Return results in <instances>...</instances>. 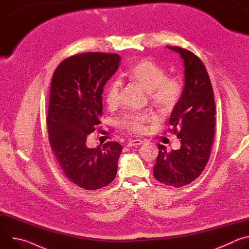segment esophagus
I'll return each instance as SVG.
<instances>
[{
    "mask_svg": "<svg viewBox=\"0 0 249 249\" xmlns=\"http://www.w3.org/2000/svg\"><path fill=\"white\" fill-rule=\"evenodd\" d=\"M142 144H144V141L143 140H140V139H136V140H132L130 141L129 143L127 144L128 147H137L140 146Z\"/></svg>",
    "mask_w": 249,
    "mask_h": 249,
    "instance_id": "obj_1",
    "label": "esophagus"
}]
</instances>
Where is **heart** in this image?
I'll use <instances>...</instances> for the list:
<instances>
[{
  "label": "heart",
  "mask_w": 249,
  "mask_h": 249,
  "mask_svg": "<svg viewBox=\"0 0 249 249\" xmlns=\"http://www.w3.org/2000/svg\"><path fill=\"white\" fill-rule=\"evenodd\" d=\"M166 71L156 62L144 59L132 65L126 72V77L145 88L150 99L163 110H171L178 103L182 94V84L176 78L166 77ZM120 94V82L113 81L106 90L105 98L109 105L117 104ZM150 113L126 115L121 124L130 131L142 133L146 124L155 120Z\"/></svg>",
  "instance_id": "heart-1"
}]
</instances>
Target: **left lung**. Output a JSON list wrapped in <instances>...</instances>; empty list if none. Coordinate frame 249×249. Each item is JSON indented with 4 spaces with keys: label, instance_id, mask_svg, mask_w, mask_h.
<instances>
[{
    "label": "left lung",
    "instance_id": "obj_1",
    "mask_svg": "<svg viewBox=\"0 0 249 249\" xmlns=\"http://www.w3.org/2000/svg\"><path fill=\"white\" fill-rule=\"evenodd\" d=\"M166 47L178 53L184 65L182 94L169 117V125L181 146L168 153L165 146L158 144L154 175L165 185L181 187L195 180L209 160L215 135L216 104L202 61L186 49Z\"/></svg>",
    "mask_w": 249,
    "mask_h": 249
}]
</instances>
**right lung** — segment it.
Wrapping results in <instances>:
<instances>
[{"label":"right lung","instance_id":"obj_1","mask_svg":"<svg viewBox=\"0 0 249 249\" xmlns=\"http://www.w3.org/2000/svg\"><path fill=\"white\" fill-rule=\"evenodd\" d=\"M118 54L89 52L65 59L52 77L47 127L52 152L67 178L86 190L113 181L122 147H87L102 115L103 87L119 68Z\"/></svg>","mask_w":249,"mask_h":249}]
</instances>
